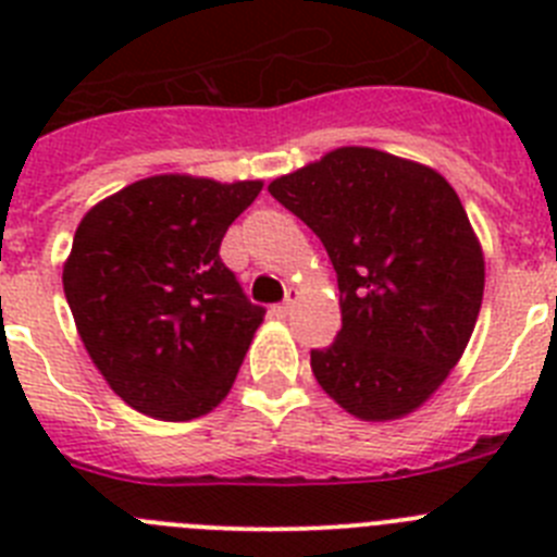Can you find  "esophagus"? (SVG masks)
Listing matches in <instances>:
<instances>
[{"instance_id": "1", "label": "esophagus", "mask_w": 557, "mask_h": 557, "mask_svg": "<svg viewBox=\"0 0 557 557\" xmlns=\"http://www.w3.org/2000/svg\"><path fill=\"white\" fill-rule=\"evenodd\" d=\"M295 301H298V289L289 287L287 289V298H284V301L278 304V307H275V312H278V314H289V312H293Z\"/></svg>"}]
</instances>
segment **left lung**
<instances>
[{"mask_svg":"<svg viewBox=\"0 0 557 557\" xmlns=\"http://www.w3.org/2000/svg\"><path fill=\"white\" fill-rule=\"evenodd\" d=\"M321 236L343 326L312 373L362 421H391L444 385L474 332L485 262L444 175L371 147H339L268 186Z\"/></svg>","mask_w":557,"mask_h":557,"instance_id":"left-lung-1","label":"left lung"}]
</instances>
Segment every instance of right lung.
Segmentation results:
<instances>
[{"label":"right lung","instance_id":"add662e5","mask_svg":"<svg viewBox=\"0 0 557 557\" xmlns=\"http://www.w3.org/2000/svg\"><path fill=\"white\" fill-rule=\"evenodd\" d=\"M262 181H136L88 211L63 264V293L88 357L145 416L189 421L234 385L264 307L220 259L225 231Z\"/></svg>","mask_w":557,"mask_h":557}]
</instances>
